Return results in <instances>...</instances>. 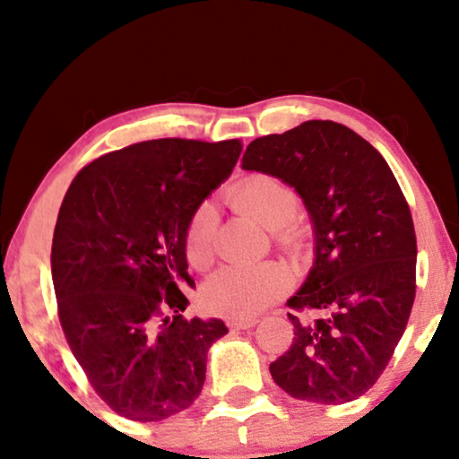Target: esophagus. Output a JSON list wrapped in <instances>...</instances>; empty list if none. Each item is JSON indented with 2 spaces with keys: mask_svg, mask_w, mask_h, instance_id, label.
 Returning <instances> with one entry per match:
<instances>
[{
  "mask_svg": "<svg viewBox=\"0 0 459 459\" xmlns=\"http://www.w3.org/2000/svg\"><path fill=\"white\" fill-rule=\"evenodd\" d=\"M256 324L255 317H231L228 319V325L231 330H248Z\"/></svg>",
  "mask_w": 459,
  "mask_h": 459,
  "instance_id": "1",
  "label": "esophagus"
}]
</instances>
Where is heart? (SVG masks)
Instances as JSON below:
<instances>
[{
  "label": "heart",
  "mask_w": 459,
  "mask_h": 459,
  "mask_svg": "<svg viewBox=\"0 0 459 459\" xmlns=\"http://www.w3.org/2000/svg\"><path fill=\"white\" fill-rule=\"evenodd\" d=\"M230 203L255 221L272 228L275 247L286 253L303 248L305 231L297 223L299 194L284 179L269 173H250L230 187ZM217 219L211 204H200L190 217L184 248L190 265L206 269L215 261ZM290 278L278 263L231 265L211 275L203 286L206 311L225 317H250L284 297Z\"/></svg>",
  "instance_id": "b5f03b06"
}]
</instances>
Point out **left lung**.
<instances>
[{
    "instance_id": "obj_1",
    "label": "left lung",
    "mask_w": 459,
    "mask_h": 459,
    "mask_svg": "<svg viewBox=\"0 0 459 459\" xmlns=\"http://www.w3.org/2000/svg\"><path fill=\"white\" fill-rule=\"evenodd\" d=\"M242 167L290 184L316 228V265L286 303L294 338L269 366L272 378L311 403L361 397L391 361L416 299V231L391 167L334 121L256 137Z\"/></svg>"
}]
</instances>
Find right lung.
I'll use <instances>...</instances> for the list:
<instances>
[{"label":"right lung","mask_w":459,"mask_h":459,"mask_svg":"<svg viewBox=\"0 0 459 459\" xmlns=\"http://www.w3.org/2000/svg\"><path fill=\"white\" fill-rule=\"evenodd\" d=\"M240 152V140H148L98 156L68 186L52 240L58 317L118 416L159 422L203 391L206 351L228 328L184 316V236Z\"/></svg>","instance_id":"right-lung-1"}]
</instances>
